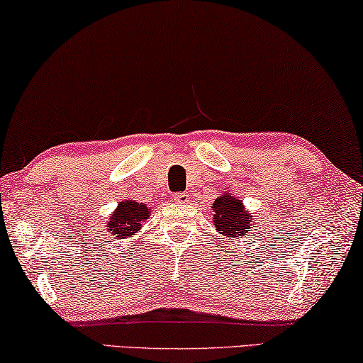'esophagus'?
Returning <instances> with one entry per match:
<instances>
[{"label":"esophagus","mask_w":363,"mask_h":363,"mask_svg":"<svg viewBox=\"0 0 363 363\" xmlns=\"http://www.w3.org/2000/svg\"><path fill=\"white\" fill-rule=\"evenodd\" d=\"M174 202H177V203H187L189 202V197L184 192L174 194Z\"/></svg>","instance_id":"1"}]
</instances>
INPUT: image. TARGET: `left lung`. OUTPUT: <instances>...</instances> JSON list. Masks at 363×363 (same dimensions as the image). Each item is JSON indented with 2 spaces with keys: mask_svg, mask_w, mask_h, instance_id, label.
Wrapping results in <instances>:
<instances>
[{
  "mask_svg": "<svg viewBox=\"0 0 363 363\" xmlns=\"http://www.w3.org/2000/svg\"><path fill=\"white\" fill-rule=\"evenodd\" d=\"M211 206L215 210L213 221H215L216 231L226 238H233L231 242L238 238H244L250 231L252 215L245 213L242 203L233 195H223L216 199Z\"/></svg>",
  "mask_w": 363,
  "mask_h": 363,
  "instance_id": "obj_1",
  "label": "left lung"
}]
</instances>
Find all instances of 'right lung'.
I'll list each match as a JSON object with an SVG mask.
<instances>
[{"instance_id": "1", "label": "right lung", "mask_w": 363, "mask_h": 363, "mask_svg": "<svg viewBox=\"0 0 363 363\" xmlns=\"http://www.w3.org/2000/svg\"><path fill=\"white\" fill-rule=\"evenodd\" d=\"M148 215H150V211L143 203L124 200V202H119L116 211L113 213L108 228L114 238L124 239L137 233V229H140L142 221H145Z\"/></svg>"}]
</instances>
